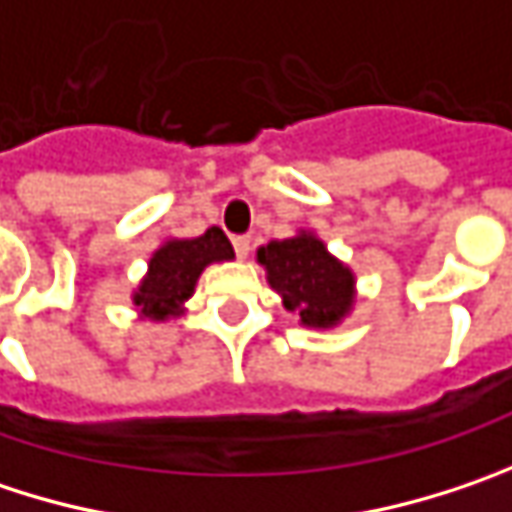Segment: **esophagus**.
<instances>
[{"label":"esophagus","mask_w":512,"mask_h":512,"mask_svg":"<svg viewBox=\"0 0 512 512\" xmlns=\"http://www.w3.org/2000/svg\"><path fill=\"white\" fill-rule=\"evenodd\" d=\"M233 247H236L238 259H247V253H250V238L236 236V238H233Z\"/></svg>","instance_id":"1"}]
</instances>
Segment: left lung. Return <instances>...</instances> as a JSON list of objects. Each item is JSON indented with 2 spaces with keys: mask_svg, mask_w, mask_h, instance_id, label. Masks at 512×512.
Returning <instances> with one entry per match:
<instances>
[{
  "mask_svg": "<svg viewBox=\"0 0 512 512\" xmlns=\"http://www.w3.org/2000/svg\"><path fill=\"white\" fill-rule=\"evenodd\" d=\"M256 256L282 306L294 311L303 326L329 329L352 309L355 276L311 233L271 241Z\"/></svg>",
  "mask_w": 512,
  "mask_h": 512,
  "instance_id": "left-lung-1",
  "label": "left lung"
}]
</instances>
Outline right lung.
<instances>
[{"label": "right lung", "instance_id": "right-lung-1", "mask_svg": "<svg viewBox=\"0 0 512 512\" xmlns=\"http://www.w3.org/2000/svg\"><path fill=\"white\" fill-rule=\"evenodd\" d=\"M233 244L224 236V230L209 227L198 238H174L151 256L148 274L142 285L133 291V303L139 314L148 320H165L171 314H180L183 303L195 294L198 276L212 262L233 259Z\"/></svg>", "mask_w": 512, "mask_h": 512}]
</instances>
